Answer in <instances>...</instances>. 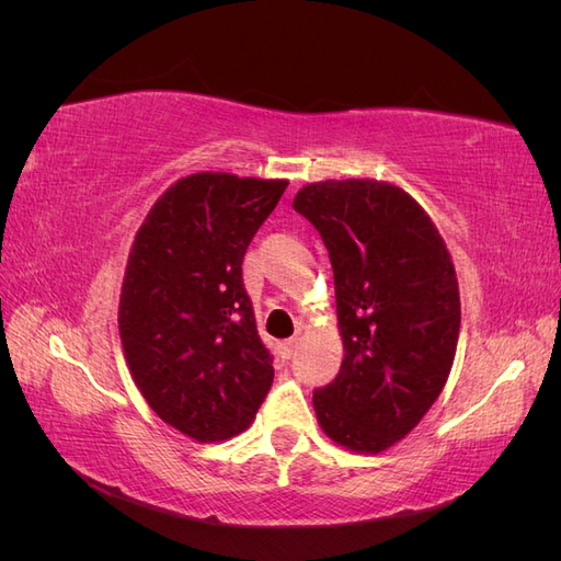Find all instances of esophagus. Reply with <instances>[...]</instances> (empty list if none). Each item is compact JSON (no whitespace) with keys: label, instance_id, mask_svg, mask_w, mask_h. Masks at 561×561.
Returning <instances> with one entry per match:
<instances>
[{"label":"esophagus","instance_id":"34e87169","mask_svg":"<svg viewBox=\"0 0 561 561\" xmlns=\"http://www.w3.org/2000/svg\"><path fill=\"white\" fill-rule=\"evenodd\" d=\"M278 351H280V358L283 360H290L293 355H295V351H297V339H285V342H280Z\"/></svg>","mask_w":561,"mask_h":561}]
</instances>
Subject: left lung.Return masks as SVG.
I'll use <instances>...</instances> for the list:
<instances>
[{
	"mask_svg": "<svg viewBox=\"0 0 561 561\" xmlns=\"http://www.w3.org/2000/svg\"><path fill=\"white\" fill-rule=\"evenodd\" d=\"M293 208L330 252L342 369L313 390L322 433L351 451L393 447L443 393L461 299L451 254L404 190L377 180H325Z\"/></svg>",
	"mask_w": 561,
	"mask_h": 561,
	"instance_id": "obj_1",
	"label": "left lung"
}]
</instances>
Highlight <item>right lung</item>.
<instances>
[{
	"mask_svg": "<svg viewBox=\"0 0 561 561\" xmlns=\"http://www.w3.org/2000/svg\"><path fill=\"white\" fill-rule=\"evenodd\" d=\"M285 186L186 175L135 233L118 299L126 363L159 419L196 443L243 433L274 383L241 264Z\"/></svg>",
	"mask_w": 561,
	"mask_h": 561,
	"instance_id": "add662e5",
	"label": "right lung"
}]
</instances>
